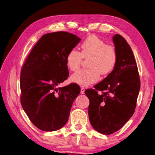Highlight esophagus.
Returning <instances> with one entry per match:
<instances>
[{"mask_svg":"<svg viewBox=\"0 0 155 155\" xmlns=\"http://www.w3.org/2000/svg\"><path fill=\"white\" fill-rule=\"evenodd\" d=\"M80 93L81 94H83L84 93H85V88L81 87V91H80Z\"/></svg>","mask_w":155,"mask_h":155,"instance_id":"1","label":"esophagus"}]
</instances>
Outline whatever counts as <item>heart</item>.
Instances as JSON below:
<instances>
[{"label":"heart","instance_id":"obj_1","mask_svg":"<svg viewBox=\"0 0 155 155\" xmlns=\"http://www.w3.org/2000/svg\"><path fill=\"white\" fill-rule=\"evenodd\" d=\"M83 59H88V68L81 70L72 74L71 81L83 87L96 83L100 74L105 76L113 71L118 63V52L113 45L96 35L88 37L81 45V51L72 49L67 55L66 63L68 68L76 72L80 68Z\"/></svg>","mask_w":155,"mask_h":155}]
</instances>
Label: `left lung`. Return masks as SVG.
I'll list each match as a JSON object with an SVG mask.
<instances>
[{
	"mask_svg": "<svg viewBox=\"0 0 155 155\" xmlns=\"http://www.w3.org/2000/svg\"><path fill=\"white\" fill-rule=\"evenodd\" d=\"M118 52L115 68L95 89H87L88 116L98 133L110 134L120 129L134 114L140 88L138 67L132 50L124 37L113 38ZM100 91L102 93H98Z\"/></svg>",
	"mask_w": 155,
	"mask_h": 155,
	"instance_id": "1",
	"label": "left lung"
}]
</instances>
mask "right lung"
I'll return each instance as SVG.
<instances>
[{"instance_id": "obj_1", "label": "right lung", "mask_w": 155, "mask_h": 155, "mask_svg": "<svg viewBox=\"0 0 155 155\" xmlns=\"http://www.w3.org/2000/svg\"><path fill=\"white\" fill-rule=\"evenodd\" d=\"M80 41L66 31L46 34L32 48L22 67L21 105L32 124L42 130L62 128L80 93L76 83L57 88L69 76L66 63L68 51Z\"/></svg>"}]
</instances>
